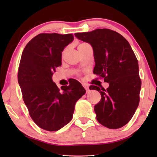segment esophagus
<instances>
[{
	"instance_id": "obj_1",
	"label": "esophagus",
	"mask_w": 157,
	"mask_h": 157,
	"mask_svg": "<svg viewBox=\"0 0 157 157\" xmlns=\"http://www.w3.org/2000/svg\"><path fill=\"white\" fill-rule=\"evenodd\" d=\"M83 87L85 88V90H86V92L89 91V86L86 84H83Z\"/></svg>"
}]
</instances>
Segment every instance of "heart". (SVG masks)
I'll return each mask as SVG.
<instances>
[{
  "label": "heart",
  "instance_id": "b5f03b06",
  "mask_svg": "<svg viewBox=\"0 0 157 157\" xmlns=\"http://www.w3.org/2000/svg\"><path fill=\"white\" fill-rule=\"evenodd\" d=\"M86 44V43H82V44H80L79 45V46H78V48H79V47H81L82 46H83L84 44ZM66 52H67V49H64V51H63V52H62V56L63 57V56H64L65 55V54H66Z\"/></svg>",
  "mask_w": 157,
  "mask_h": 157
}]
</instances>
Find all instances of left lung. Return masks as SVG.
<instances>
[{
    "instance_id": "8db88e82",
    "label": "left lung",
    "mask_w": 157,
    "mask_h": 157,
    "mask_svg": "<svg viewBox=\"0 0 157 157\" xmlns=\"http://www.w3.org/2000/svg\"><path fill=\"white\" fill-rule=\"evenodd\" d=\"M75 36L92 45L96 63L94 73L109 84L106 90L90 86L101 95L94 106L96 119L109 129L121 128L138 108L142 84L138 59L131 46L123 36L106 28Z\"/></svg>"
}]
</instances>
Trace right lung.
<instances>
[{
  "instance_id": "1",
  "label": "right lung",
  "mask_w": 157,
  "mask_h": 157,
  "mask_svg": "<svg viewBox=\"0 0 157 157\" xmlns=\"http://www.w3.org/2000/svg\"><path fill=\"white\" fill-rule=\"evenodd\" d=\"M73 36L42 33L23 49L17 79L29 114L40 128L57 131L71 121L78 100L85 94L82 84L72 79L60 90L52 75L61 65L62 51Z\"/></svg>"
}]
</instances>
